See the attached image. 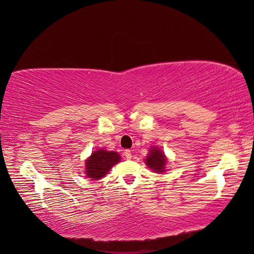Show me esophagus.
<instances>
[{"label": "esophagus", "mask_w": 254, "mask_h": 254, "mask_svg": "<svg viewBox=\"0 0 254 254\" xmlns=\"http://www.w3.org/2000/svg\"><path fill=\"white\" fill-rule=\"evenodd\" d=\"M125 155H126V158H127V160H131V158H132V152H131V150H126V151H125Z\"/></svg>", "instance_id": "34e87169"}]
</instances>
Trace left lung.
<instances>
[{"mask_svg": "<svg viewBox=\"0 0 254 254\" xmlns=\"http://www.w3.org/2000/svg\"><path fill=\"white\" fill-rule=\"evenodd\" d=\"M146 163L148 167H150L154 172H164V166L166 163L165 155L160 149L153 148L150 151V154L147 157Z\"/></svg>", "mask_w": 254, "mask_h": 254, "instance_id": "obj_1", "label": "left lung"}]
</instances>
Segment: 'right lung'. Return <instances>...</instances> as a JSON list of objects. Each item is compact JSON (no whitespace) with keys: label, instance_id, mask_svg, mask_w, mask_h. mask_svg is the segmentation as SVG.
I'll return each mask as SVG.
<instances>
[{"label":"right lung","instance_id":"1","mask_svg":"<svg viewBox=\"0 0 254 254\" xmlns=\"http://www.w3.org/2000/svg\"><path fill=\"white\" fill-rule=\"evenodd\" d=\"M119 161V154L114 151L99 150L92 152L86 162L87 177L92 178L93 180L101 179Z\"/></svg>","mask_w":254,"mask_h":254}]
</instances>
